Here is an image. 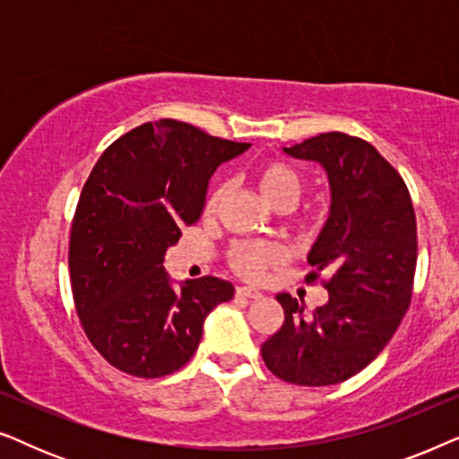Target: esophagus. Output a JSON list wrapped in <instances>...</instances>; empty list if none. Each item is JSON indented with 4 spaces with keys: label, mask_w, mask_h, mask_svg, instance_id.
Wrapping results in <instances>:
<instances>
[{
    "label": "esophagus",
    "mask_w": 459,
    "mask_h": 459,
    "mask_svg": "<svg viewBox=\"0 0 459 459\" xmlns=\"http://www.w3.org/2000/svg\"><path fill=\"white\" fill-rule=\"evenodd\" d=\"M236 294L244 299H261L263 297L261 290H256V288H253V286H238Z\"/></svg>",
    "instance_id": "obj_1"
}]
</instances>
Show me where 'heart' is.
Returning <instances> with one entry per match:
<instances>
[{
  "label": "heart",
  "mask_w": 459,
  "mask_h": 459,
  "mask_svg": "<svg viewBox=\"0 0 459 459\" xmlns=\"http://www.w3.org/2000/svg\"><path fill=\"white\" fill-rule=\"evenodd\" d=\"M253 179L256 187H259L261 196L267 200L269 204L275 206L278 211H290L294 204L299 203L303 196L305 181L300 178L299 171L290 165L281 160H263L253 169ZM225 192L228 187L225 184H217L211 187V192L204 198V215H215L219 206H221ZM316 221L311 217L299 219L297 230L300 236H309ZM284 250L273 242H250V240H238L230 244L228 255V265L234 273L247 280H256L265 272L267 267L275 265L281 261Z\"/></svg>",
  "instance_id": "obj_1"
}]
</instances>
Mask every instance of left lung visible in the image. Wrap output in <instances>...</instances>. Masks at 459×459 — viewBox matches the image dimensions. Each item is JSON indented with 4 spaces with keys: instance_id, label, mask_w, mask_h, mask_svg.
I'll return each mask as SVG.
<instances>
[{
    "instance_id": "obj_1",
    "label": "left lung",
    "mask_w": 459,
    "mask_h": 459,
    "mask_svg": "<svg viewBox=\"0 0 459 459\" xmlns=\"http://www.w3.org/2000/svg\"><path fill=\"white\" fill-rule=\"evenodd\" d=\"M284 150L328 171L330 219L305 278L322 281L328 303L305 319L303 303L278 294L284 324L261 344V355L269 372L290 385H338L376 359L411 303L416 212L397 169L361 137L330 131Z\"/></svg>"
}]
</instances>
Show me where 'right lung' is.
Instances as JSON below:
<instances>
[{
    "mask_svg": "<svg viewBox=\"0 0 459 459\" xmlns=\"http://www.w3.org/2000/svg\"><path fill=\"white\" fill-rule=\"evenodd\" d=\"M247 148L160 118L100 156L73 217L68 269L81 328L112 368L137 378L178 372L196 353L204 317L234 297L215 275L173 290L162 261L200 219L212 171Z\"/></svg>",
    "mask_w": 459,
    "mask_h": 459,
    "instance_id": "obj_1",
    "label": "right lung"
}]
</instances>
